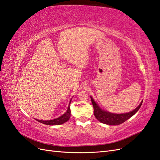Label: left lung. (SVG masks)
I'll return each instance as SVG.
<instances>
[{"mask_svg":"<svg viewBox=\"0 0 160 160\" xmlns=\"http://www.w3.org/2000/svg\"><path fill=\"white\" fill-rule=\"evenodd\" d=\"M91 99L94 108V115H95V118L101 123H103V124L108 125H119L122 124L123 122H124L127 120H128L130 118L134 116V114L138 112V110L140 109L142 103V101L140 105H139L136 109L129 113L116 114L103 111V110H102L99 107V105L94 101L92 97H91Z\"/></svg>","mask_w":160,"mask_h":160,"instance_id":"1","label":"left lung"}]
</instances>
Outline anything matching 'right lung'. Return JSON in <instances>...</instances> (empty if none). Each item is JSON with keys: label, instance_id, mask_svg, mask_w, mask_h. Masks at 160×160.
I'll list each match as a JSON object with an SVG mask.
<instances>
[{"label": "right lung", "instance_id": "add662e5", "mask_svg": "<svg viewBox=\"0 0 160 160\" xmlns=\"http://www.w3.org/2000/svg\"><path fill=\"white\" fill-rule=\"evenodd\" d=\"M71 101L69 102V104L68 106V108L67 112H65L63 115H62L61 116L56 118V119L54 120H37L38 122L42 123L44 124H47V125H59V124H62L63 123L66 122L67 121L69 120V118H70L71 116V112H70V109H69V105H70Z\"/></svg>", "mask_w": 160, "mask_h": 160}]
</instances>
